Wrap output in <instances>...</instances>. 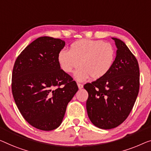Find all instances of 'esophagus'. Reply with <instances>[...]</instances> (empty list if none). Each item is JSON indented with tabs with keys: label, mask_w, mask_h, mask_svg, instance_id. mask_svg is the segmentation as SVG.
Returning a JSON list of instances; mask_svg holds the SVG:
<instances>
[{
	"label": "esophagus",
	"mask_w": 151,
	"mask_h": 151,
	"mask_svg": "<svg viewBox=\"0 0 151 151\" xmlns=\"http://www.w3.org/2000/svg\"><path fill=\"white\" fill-rule=\"evenodd\" d=\"M77 85H78V89H82L83 87V85L82 84H81V83H77Z\"/></svg>",
	"instance_id": "obj_1"
}]
</instances>
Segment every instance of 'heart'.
Here are the masks:
<instances>
[{
  "mask_svg": "<svg viewBox=\"0 0 151 151\" xmlns=\"http://www.w3.org/2000/svg\"><path fill=\"white\" fill-rule=\"evenodd\" d=\"M115 60V50L111 43L102 40L82 39L73 42L70 49H62L58 53V62L66 73L75 74L76 80L84 81L90 76L99 79L111 70Z\"/></svg>",
  "mask_w": 151,
  "mask_h": 151,
  "instance_id": "heart-1",
  "label": "heart"
}]
</instances>
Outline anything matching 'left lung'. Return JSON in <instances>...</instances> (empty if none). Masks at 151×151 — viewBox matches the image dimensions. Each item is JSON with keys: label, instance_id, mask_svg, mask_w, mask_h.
Segmentation results:
<instances>
[{"label": "left lung", "instance_id": "8db88e82", "mask_svg": "<svg viewBox=\"0 0 151 151\" xmlns=\"http://www.w3.org/2000/svg\"><path fill=\"white\" fill-rule=\"evenodd\" d=\"M117 48L111 70L104 77L84 88L88 92L87 114L93 124L100 129L117 127L129 116L140 88L138 63L124 42L112 38Z\"/></svg>", "mask_w": 151, "mask_h": 151}]
</instances>
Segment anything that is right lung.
Returning <instances> with one entry per match:
<instances>
[{
	"mask_svg": "<svg viewBox=\"0 0 151 151\" xmlns=\"http://www.w3.org/2000/svg\"><path fill=\"white\" fill-rule=\"evenodd\" d=\"M64 46L60 39L39 37L22 51L13 66L11 89L15 104L29 124L43 131L59 127L78 89L58 62Z\"/></svg>",
	"mask_w": 151,
	"mask_h": 151,
	"instance_id": "right-lung-1",
	"label": "right lung"
}]
</instances>
